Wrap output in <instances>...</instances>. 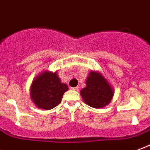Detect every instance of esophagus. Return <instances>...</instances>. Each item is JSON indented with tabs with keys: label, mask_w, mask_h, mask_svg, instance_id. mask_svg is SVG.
I'll return each mask as SVG.
<instances>
[{
	"label": "esophagus",
	"mask_w": 150,
	"mask_h": 150,
	"mask_svg": "<svg viewBox=\"0 0 150 150\" xmlns=\"http://www.w3.org/2000/svg\"><path fill=\"white\" fill-rule=\"evenodd\" d=\"M72 89H73V90H74V91H78V87H75V88H72Z\"/></svg>",
	"instance_id": "1"
}]
</instances>
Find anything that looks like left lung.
Returning <instances> with one entry per match:
<instances>
[{
    "label": "left lung",
    "instance_id": "obj_1",
    "mask_svg": "<svg viewBox=\"0 0 150 150\" xmlns=\"http://www.w3.org/2000/svg\"><path fill=\"white\" fill-rule=\"evenodd\" d=\"M81 96L87 105L99 109L111 102L113 90L99 72L91 71L86 80V87L81 91Z\"/></svg>",
    "mask_w": 150,
    "mask_h": 150
}]
</instances>
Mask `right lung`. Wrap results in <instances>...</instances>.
I'll use <instances>...</instances> for the list:
<instances>
[{"instance_id":"1","label":"right lung","mask_w":150,"mask_h":150,"mask_svg":"<svg viewBox=\"0 0 150 150\" xmlns=\"http://www.w3.org/2000/svg\"><path fill=\"white\" fill-rule=\"evenodd\" d=\"M67 83H62L57 72L45 71L36 76L30 87V97L37 107L49 110L62 101L68 91Z\"/></svg>"}]
</instances>
